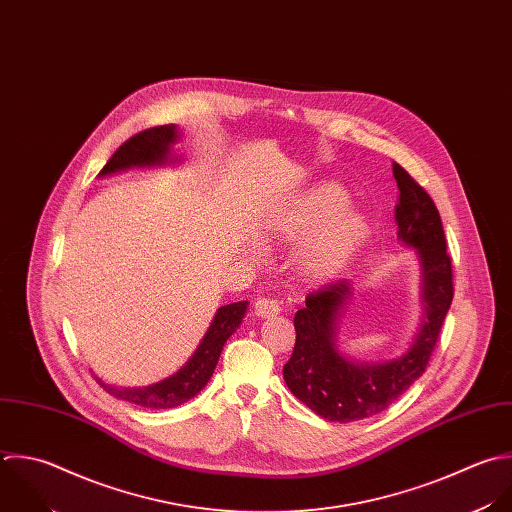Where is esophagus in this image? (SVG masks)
I'll use <instances>...</instances> for the list:
<instances>
[{"label": "esophagus", "instance_id": "34e87169", "mask_svg": "<svg viewBox=\"0 0 512 512\" xmlns=\"http://www.w3.org/2000/svg\"><path fill=\"white\" fill-rule=\"evenodd\" d=\"M281 313V303L275 299H257L255 301V315L261 319H271Z\"/></svg>", "mask_w": 512, "mask_h": 512}]
</instances>
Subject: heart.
Segmentation results:
<instances>
[{"label": "heart", "mask_w": 512, "mask_h": 512, "mask_svg": "<svg viewBox=\"0 0 512 512\" xmlns=\"http://www.w3.org/2000/svg\"><path fill=\"white\" fill-rule=\"evenodd\" d=\"M349 193L323 181L283 207L269 225V239L297 243V269L309 283H327L347 271L365 249L371 227L363 213L345 209Z\"/></svg>", "instance_id": "b5f03b06"}]
</instances>
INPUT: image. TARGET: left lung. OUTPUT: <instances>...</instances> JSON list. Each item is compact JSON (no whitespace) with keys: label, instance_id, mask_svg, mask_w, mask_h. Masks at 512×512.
<instances>
[{"label":"left lung","instance_id":"1","mask_svg":"<svg viewBox=\"0 0 512 512\" xmlns=\"http://www.w3.org/2000/svg\"><path fill=\"white\" fill-rule=\"evenodd\" d=\"M393 175L399 187L397 237L415 249L421 267V325L401 357L355 361L337 343L343 309L355 295L351 281L341 279L311 293L295 315L297 339L283 379L325 421H361L391 407L425 373L453 301V269L439 209L399 163H393Z\"/></svg>","mask_w":512,"mask_h":512}]
</instances>
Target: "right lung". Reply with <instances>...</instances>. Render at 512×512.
<instances>
[{"label": "right lung", "instance_id": "right-lung-1", "mask_svg": "<svg viewBox=\"0 0 512 512\" xmlns=\"http://www.w3.org/2000/svg\"><path fill=\"white\" fill-rule=\"evenodd\" d=\"M181 139L179 127L159 125L145 129L131 139H127L105 163V167L99 171V177L113 175L119 171H127L131 167H163V165H175L181 163L177 155H173V145ZM247 313V301L229 303L217 309L207 333L203 335L201 343L197 345L195 353L189 357V361L167 379L153 383L149 387H115L103 383L99 377L97 383L115 399L127 401L131 405L143 407V409H173L189 399H193L201 389L209 383L219 355L223 351V345L227 339L239 329L243 317Z\"/></svg>", "mask_w": 512, "mask_h": 512}]
</instances>
